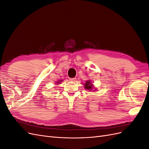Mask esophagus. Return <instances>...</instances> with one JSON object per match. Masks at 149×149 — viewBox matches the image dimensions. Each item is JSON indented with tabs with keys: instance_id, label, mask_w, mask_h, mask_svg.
I'll return each mask as SVG.
<instances>
[{
	"instance_id": "34e87169",
	"label": "esophagus",
	"mask_w": 149,
	"mask_h": 149,
	"mask_svg": "<svg viewBox=\"0 0 149 149\" xmlns=\"http://www.w3.org/2000/svg\"><path fill=\"white\" fill-rule=\"evenodd\" d=\"M76 79V78H70V81H74Z\"/></svg>"
}]
</instances>
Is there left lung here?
Returning <instances> with one entry per match:
<instances>
[{
  "label": "left lung",
  "mask_w": 149,
  "mask_h": 149,
  "mask_svg": "<svg viewBox=\"0 0 149 149\" xmlns=\"http://www.w3.org/2000/svg\"><path fill=\"white\" fill-rule=\"evenodd\" d=\"M84 88L86 89H92V84H91V82L90 81H86V84H84Z\"/></svg>",
  "instance_id": "8db88e82"
}]
</instances>
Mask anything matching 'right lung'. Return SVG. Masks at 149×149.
<instances>
[{
	"label": "right lung",
	"mask_w": 149,
	"mask_h": 149,
	"mask_svg": "<svg viewBox=\"0 0 149 149\" xmlns=\"http://www.w3.org/2000/svg\"><path fill=\"white\" fill-rule=\"evenodd\" d=\"M61 81H60V82H59V83H60V82H61Z\"/></svg>",
	"instance_id": "add662e5"
}]
</instances>
